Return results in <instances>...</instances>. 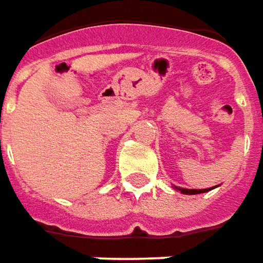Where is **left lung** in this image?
<instances>
[{
	"mask_svg": "<svg viewBox=\"0 0 263 263\" xmlns=\"http://www.w3.org/2000/svg\"><path fill=\"white\" fill-rule=\"evenodd\" d=\"M177 191H179L181 194H185V195H195V194H202L207 193V191H211L217 186H211V188H205V190H188V188H181V186H174Z\"/></svg>",
	"mask_w": 263,
	"mask_h": 263,
	"instance_id": "8db88e82",
	"label": "left lung"
}]
</instances>
